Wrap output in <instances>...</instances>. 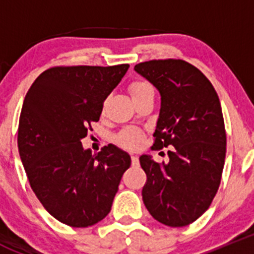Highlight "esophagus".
Segmentation results:
<instances>
[{
	"label": "esophagus",
	"mask_w": 254,
	"mask_h": 254,
	"mask_svg": "<svg viewBox=\"0 0 254 254\" xmlns=\"http://www.w3.org/2000/svg\"><path fill=\"white\" fill-rule=\"evenodd\" d=\"M131 163L132 166H139V157L137 156H131Z\"/></svg>",
	"instance_id": "esophagus-1"
}]
</instances>
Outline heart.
Here are the masks:
<instances>
[{"label": "heart", "mask_w": 254, "mask_h": 254, "mask_svg": "<svg viewBox=\"0 0 254 254\" xmlns=\"http://www.w3.org/2000/svg\"><path fill=\"white\" fill-rule=\"evenodd\" d=\"M129 91L131 93L132 98L136 99L139 97L145 96V94L153 93V87L146 79L137 78L130 82ZM115 140H117L118 145H120L122 147L129 148V150H135V148L141 146L143 141V134L142 131L134 129V127H127V129H124L123 131H120Z\"/></svg>", "instance_id": "1"}]
</instances>
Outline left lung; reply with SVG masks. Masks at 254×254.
Masks as SVG:
<instances>
[{"mask_svg":"<svg viewBox=\"0 0 254 254\" xmlns=\"http://www.w3.org/2000/svg\"><path fill=\"white\" fill-rule=\"evenodd\" d=\"M135 71L161 93L152 147L168 151L162 165L142 155V199L161 224L182 227L206 211L221 182L226 130L219 96L199 68L179 59L150 60Z\"/></svg>","mask_w":254,"mask_h":254,"instance_id":"obj_1","label":"left lung"}]
</instances>
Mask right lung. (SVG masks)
<instances>
[{"mask_svg":"<svg viewBox=\"0 0 254 254\" xmlns=\"http://www.w3.org/2000/svg\"><path fill=\"white\" fill-rule=\"evenodd\" d=\"M127 68V64L50 67L23 102L17 140L28 181L49 214L68 226L103 220L131 165L117 146L92 155L81 143Z\"/></svg>","mask_w":254,"mask_h":254,"instance_id":"1","label":"right lung"}]
</instances>
